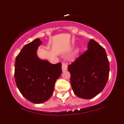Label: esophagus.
<instances>
[{
    "label": "esophagus",
    "instance_id": "1",
    "mask_svg": "<svg viewBox=\"0 0 124 124\" xmlns=\"http://www.w3.org/2000/svg\"><path fill=\"white\" fill-rule=\"evenodd\" d=\"M68 69V65L66 63H62V69L63 72H65Z\"/></svg>",
    "mask_w": 124,
    "mask_h": 124
}]
</instances>
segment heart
Here are the masks:
<instances>
[{
	"instance_id": "1",
	"label": "heart",
	"mask_w": 124,
	"mask_h": 124,
	"mask_svg": "<svg viewBox=\"0 0 124 124\" xmlns=\"http://www.w3.org/2000/svg\"><path fill=\"white\" fill-rule=\"evenodd\" d=\"M76 52H75V53L73 54V56H72V58H75V56H76Z\"/></svg>"
}]
</instances>
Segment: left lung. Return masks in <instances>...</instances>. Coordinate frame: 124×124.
Here are the masks:
<instances>
[{
    "instance_id": "left-lung-1",
    "label": "left lung",
    "mask_w": 124,
    "mask_h": 124,
    "mask_svg": "<svg viewBox=\"0 0 124 124\" xmlns=\"http://www.w3.org/2000/svg\"><path fill=\"white\" fill-rule=\"evenodd\" d=\"M68 69L74 93L82 99H92L102 92L108 79L109 64L104 48L91 39L87 50Z\"/></svg>"
}]
</instances>
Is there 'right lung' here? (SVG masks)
I'll list each match as a JSON object with an SVG mask.
<instances>
[{
	"label": "right lung",
	"mask_w": 124,
	"mask_h": 124,
	"mask_svg": "<svg viewBox=\"0 0 124 124\" xmlns=\"http://www.w3.org/2000/svg\"><path fill=\"white\" fill-rule=\"evenodd\" d=\"M41 44L36 38L22 48L15 62V78L18 90L28 101L40 104L52 95L54 86L62 73V64H52L37 56Z\"/></svg>",
	"instance_id": "add662e5"
}]
</instances>
